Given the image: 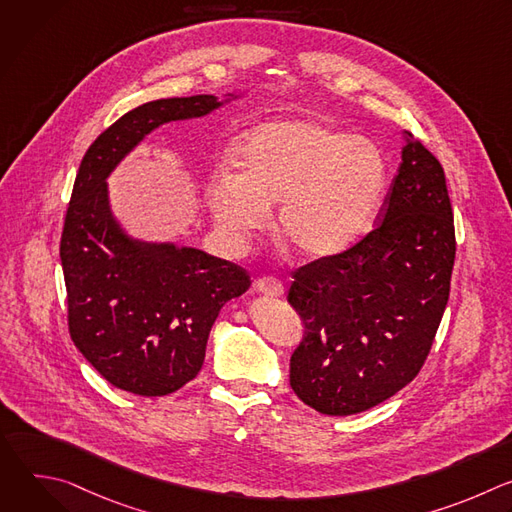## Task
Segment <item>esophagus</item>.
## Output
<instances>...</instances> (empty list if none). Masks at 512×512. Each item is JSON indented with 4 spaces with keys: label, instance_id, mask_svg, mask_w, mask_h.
Returning a JSON list of instances; mask_svg holds the SVG:
<instances>
[{
    "label": "esophagus",
    "instance_id": "34e87169",
    "mask_svg": "<svg viewBox=\"0 0 512 512\" xmlns=\"http://www.w3.org/2000/svg\"><path fill=\"white\" fill-rule=\"evenodd\" d=\"M255 289L259 291V294L263 296H269V298H281L283 296V283L275 277H259L255 281Z\"/></svg>",
    "mask_w": 512,
    "mask_h": 512
}]
</instances>
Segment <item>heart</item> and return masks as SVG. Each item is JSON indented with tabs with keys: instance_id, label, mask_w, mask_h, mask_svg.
Masks as SVG:
<instances>
[{
	"instance_id": "heart-1",
	"label": "heart",
	"mask_w": 512,
	"mask_h": 512,
	"mask_svg": "<svg viewBox=\"0 0 512 512\" xmlns=\"http://www.w3.org/2000/svg\"><path fill=\"white\" fill-rule=\"evenodd\" d=\"M208 190L216 227L235 249L263 229L279 202L277 233L310 259L334 257L369 233L387 188L379 145L310 117L247 129Z\"/></svg>"
}]
</instances>
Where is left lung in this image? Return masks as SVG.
<instances>
[{
	"mask_svg": "<svg viewBox=\"0 0 512 512\" xmlns=\"http://www.w3.org/2000/svg\"><path fill=\"white\" fill-rule=\"evenodd\" d=\"M383 223L348 251L294 271L304 320L289 385L324 415L367 411L411 383L442 322L456 259L442 164L403 131Z\"/></svg>",
	"mask_w": 512,
	"mask_h": 512,
	"instance_id": "1",
	"label": "left lung"
}]
</instances>
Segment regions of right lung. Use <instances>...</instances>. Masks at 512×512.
<instances>
[{
	"mask_svg": "<svg viewBox=\"0 0 512 512\" xmlns=\"http://www.w3.org/2000/svg\"><path fill=\"white\" fill-rule=\"evenodd\" d=\"M241 99L227 93L158 99L119 117L87 150L60 239L75 346L113 387L162 397L192 381L223 306L251 285L245 269L194 247L133 239L111 210L107 178L170 121Z\"/></svg>",
	"mask_w": 512,
	"mask_h": 512,
	"instance_id": "obj_1",
	"label": "right lung"
}]
</instances>
